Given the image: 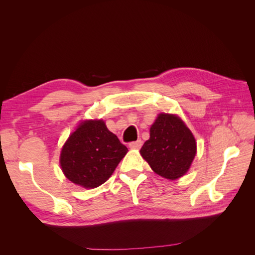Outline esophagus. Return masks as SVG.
Returning <instances> with one entry per match:
<instances>
[{
  "mask_svg": "<svg viewBox=\"0 0 255 255\" xmlns=\"http://www.w3.org/2000/svg\"><path fill=\"white\" fill-rule=\"evenodd\" d=\"M142 144L141 140H136V141H132L128 143V146L130 149H140V146Z\"/></svg>",
  "mask_w": 255,
  "mask_h": 255,
  "instance_id": "34e87169",
  "label": "esophagus"
}]
</instances>
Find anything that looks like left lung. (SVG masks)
Returning <instances> with one entry per match:
<instances>
[{
	"label": "left lung",
	"instance_id": "left-lung-1",
	"mask_svg": "<svg viewBox=\"0 0 255 255\" xmlns=\"http://www.w3.org/2000/svg\"><path fill=\"white\" fill-rule=\"evenodd\" d=\"M197 152L194 135L174 115L160 114L150 128L140 154L152 170L168 180H175L189 169Z\"/></svg>",
	"mask_w": 255,
	"mask_h": 255
}]
</instances>
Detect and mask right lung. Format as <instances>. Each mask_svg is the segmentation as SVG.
<instances>
[{
	"mask_svg": "<svg viewBox=\"0 0 255 255\" xmlns=\"http://www.w3.org/2000/svg\"><path fill=\"white\" fill-rule=\"evenodd\" d=\"M127 152V146L102 120L85 121L65 143L60 166L74 184L96 188L110 179Z\"/></svg>",
	"mask_w": 255,
	"mask_h": 255,
	"instance_id": "add662e5",
	"label": "right lung"
}]
</instances>
